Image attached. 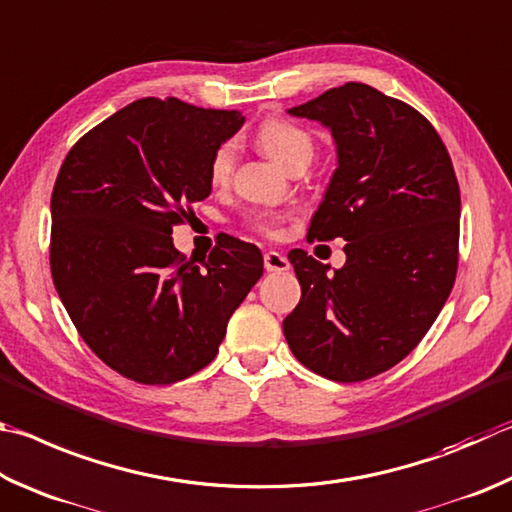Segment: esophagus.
<instances>
[{
	"label": "esophagus",
	"mask_w": 512,
	"mask_h": 512,
	"mask_svg": "<svg viewBox=\"0 0 512 512\" xmlns=\"http://www.w3.org/2000/svg\"><path fill=\"white\" fill-rule=\"evenodd\" d=\"M263 261H265L267 272H288L290 270V261L283 254H279V251H267V254L263 256Z\"/></svg>",
	"instance_id": "1"
}]
</instances>
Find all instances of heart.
Returning <instances> with one entry per match:
<instances>
[{"mask_svg":"<svg viewBox=\"0 0 512 512\" xmlns=\"http://www.w3.org/2000/svg\"><path fill=\"white\" fill-rule=\"evenodd\" d=\"M256 141L267 157H272L276 164L283 168H294L299 164H310L312 155H315V139L299 128L297 123L285 119H267L256 130ZM233 166H236V146L231 141L222 143L215 148L213 157L209 161V179L213 186H227L233 175ZM254 227L258 231L267 233V236H279V222L281 215L274 213H258L254 215Z\"/></svg>","mask_w":512,"mask_h":512,"instance_id":"b5f03b06","label":"heart"}]
</instances>
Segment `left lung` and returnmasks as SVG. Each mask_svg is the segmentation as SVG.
<instances>
[{
	"mask_svg": "<svg viewBox=\"0 0 512 512\" xmlns=\"http://www.w3.org/2000/svg\"><path fill=\"white\" fill-rule=\"evenodd\" d=\"M288 114L333 134L337 168L308 238H344L346 263L328 272L308 251H290L301 301L283 333L310 371L369 380L414 351L452 292L461 218L452 159L423 114L364 83Z\"/></svg>",
	"mask_w": 512,
	"mask_h": 512,
	"instance_id": "obj_1",
	"label": "left lung"
}]
</instances>
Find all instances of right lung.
<instances>
[{"label": "right lung", "mask_w": 512, "mask_h": 512, "mask_svg": "<svg viewBox=\"0 0 512 512\" xmlns=\"http://www.w3.org/2000/svg\"><path fill=\"white\" fill-rule=\"evenodd\" d=\"M245 123L236 110L141 98L89 130L51 195V276L85 344L141 384L209 364L263 276L256 245L224 236L197 267L173 227L211 193L209 161Z\"/></svg>", "instance_id": "1"}]
</instances>
